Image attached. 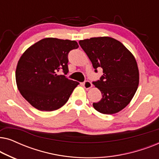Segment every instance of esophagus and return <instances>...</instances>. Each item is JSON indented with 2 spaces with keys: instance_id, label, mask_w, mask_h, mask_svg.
<instances>
[{
  "instance_id": "1",
  "label": "esophagus",
  "mask_w": 159,
  "mask_h": 159,
  "mask_svg": "<svg viewBox=\"0 0 159 159\" xmlns=\"http://www.w3.org/2000/svg\"><path fill=\"white\" fill-rule=\"evenodd\" d=\"M82 85H83V87L85 89H90V88H92L93 84L90 81H88V80H87V81H84L83 83H82Z\"/></svg>"
}]
</instances>
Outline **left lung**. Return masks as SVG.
Instances as JSON below:
<instances>
[{
  "label": "left lung",
  "mask_w": 159,
  "mask_h": 159,
  "mask_svg": "<svg viewBox=\"0 0 159 159\" xmlns=\"http://www.w3.org/2000/svg\"><path fill=\"white\" fill-rule=\"evenodd\" d=\"M95 72L102 68L103 75L93 84L101 90L102 98L93 106L98 111L112 114L126 107L139 84L138 64L133 55L119 41L109 37L80 40Z\"/></svg>",
  "instance_id": "obj_1"
}]
</instances>
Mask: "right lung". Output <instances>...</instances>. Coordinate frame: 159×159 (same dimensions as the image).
Returning <instances> with one entry per match:
<instances>
[{
    "label": "right lung",
    "instance_id": "add662e5",
    "mask_svg": "<svg viewBox=\"0 0 159 159\" xmlns=\"http://www.w3.org/2000/svg\"><path fill=\"white\" fill-rule=\"evenodd\" d=\"M79 47L75 40L44 38L30 47L19 60L16 81L21 95L40 111H52L68 101L80 83L68 79V54ZM59 70L64 75H58Z\"/></svg>",
    "mask_w": 159,
    "mask_h": 159
}]
</instances>
